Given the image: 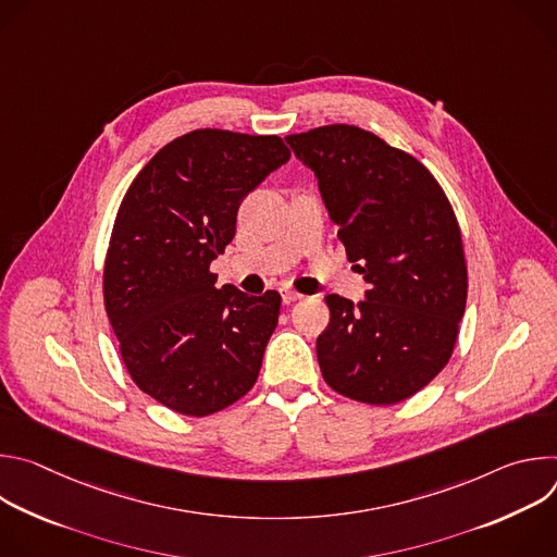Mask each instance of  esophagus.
<instances>
[{
    "label": "esophagus",
    "mask_w": 557,
    "mask_h": 557,
    "mask_svg": "<svg viewBox=\"0 0 557 557\" xmlns=\"http://www.w3.org/2000/svg\"><path fill=\"white\" fill-rule=\"evenodd\" d=\"M297 299H301L299 293H295V290H290V288H284V290H282V301H284V304H293V301H297Z\"/></svg>",
    "instance_id": "esophagus-1"
}]
</instances>
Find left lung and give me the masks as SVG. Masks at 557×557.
<instances>
[{"label":"left lung","instance_id":"obj_1","mask_svg":"<svg viewBox=\"0 0 557 557\" xmlns=\"http://www.w3.org/2000/svg\"><path fill=\"white\" fill-rule=\"evenodd\" d=\"M286 143L370 284L359 304L326 295L322 374L361 404L406 401L449 361L465 312L467 267L449 200L417 158L361 127L324 125Z\"/></svg>","mask_w":557,"mask_h":557}]
</instances>
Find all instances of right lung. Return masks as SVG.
<instances>
[{"label": "right lung", "mask_w": 557, "mask_h": 557, "mask_svg": "<svg viewBox=\"0 0 557 557\" xmlns=\"http://www.w3.org/2000/svg\"><path fill=\"white\" fill-rule=\"evenodd\" d=\"M288 158L280 136L194 129L151 158L119 207L106 310L134 383L178 414H213L260 374L280 293L218 288L209 267L245 196Z\"/></svg>", "instance_id": "1"}]
</instances>
